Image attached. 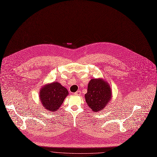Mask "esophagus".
I'll list each match as a JSON object with an SVG mask.
<instances>
[{
    "mask_svg": "<svg viewBox=\"0 0 157 157\" xmlns=\"http://www.w3.org/2000/svg\"><path fill=\"white\" fill-rule=\"evenodd\" d=\"M74 94H75V95H81V91H80V90H78V91H76V92H75Z\"/></svg>",
    "mask_w": 157,
    "mask_h": 157,
    "instance_id": "esophagus-1",
    "label": "esophagus"
}]
</instances>
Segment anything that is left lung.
I'll list each match as a JSON object with an SVG mask.
<instances>
[{
	"mask_svg": "<svg viewBox=\"0 0 157 157\" xmlns=\"http://www.w3.org/2000/svg\"><path fill=\"white\" fill-rule=\"evenodd\" d=\"M112 97V90L109 84L103 79H92L85 94L86 101L93 112L103 110Z\"/></svg>",
	"mask_w": 157,
	"mask_h": 157,
	"instance_id": "left-lung-1",
	"label": "left lung"
}]
</instances>
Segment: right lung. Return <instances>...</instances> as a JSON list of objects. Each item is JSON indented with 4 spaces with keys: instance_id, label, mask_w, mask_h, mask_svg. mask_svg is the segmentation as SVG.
<instances>
[{
    "instance_id": "obj_1",
    "label": "right lung",
    "mask_w": 157,
    "mask_h": 157,
    "mask_svg": "<svg viewBox=\"0 0 157 157\" xmlns=\"http://www.w3.org/2000/svg\"><path fill=\"white\" fill-rule=\"evenodd\" d=\"M68 95V90L58 82L45 85L39 92L42 107L51 112L57 111Z\"/></svg>"
}]
</instances>
